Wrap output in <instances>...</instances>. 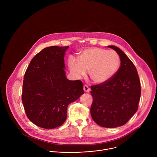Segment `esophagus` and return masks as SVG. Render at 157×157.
Returning a JSON list of instances; mask_svg holds the SVG:
<instances>
[{
	"instance_id": "esophagus-1",
	"label": "esophagus",
	"mask_w": 157,
	"mask_h": 157,
	"mask_svg": "<svg viewBox=\"0 0 157 157\" xmlns=\"http://www.w3.org/2000/svg\"><path fill=\"white\" fill-rule=\"evenodd\" d=\"M83 89H84V91H85V92H86V93H88V92H89L90 91V88H89L87 86H86V85H84V86H83Z\"/></svg>"
}]
</instances>
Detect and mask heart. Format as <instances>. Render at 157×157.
Here are the masks:
<instances>
[{"instance_id": "heart-1", "label": "heart", "mask_w": 157, "mask_h": 157, "mask_svg": "<svg viewBox=\"0 0 157 157\" xmlns=\"http://www.w3.org/2000/svg\"><path fill=\"white\" fill-rule=\"evenodd\" d=\"M68 64L71 72L76 78L85 76L86 71H89V76L94 82L103 84L116 74L121 60L114 51L93 47L81 51L79 61L70 58Z\"/></svg>"}]
</instances>
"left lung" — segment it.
Here are the masks:
<instances>
[{"label": "left lung", "mask_w": 157, "mask_h": 157, "mask_svg": "<svg viewBox=\"0 0 157 157\" xmlns=\"http://www.w3.org/2000/svg\"><path fill=\"white\" fill-rule=\"evenodd\" d=\"M108 47L118 53L121 66L109 81L91 86V114L99 125L115 128L125 124L137 112L141 87L137 69L132 61L119 48Z\"/></svg>", "instance_id": "obj_1"}]
</instances>
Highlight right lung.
<instances>
[{
  "mask_svg": "<svg viewBox=\"0 0 157 157\" xmlns=\"http://www.w3.org/2000/svg\"><path fill=\"white\" fill-rule=\"evenodd\" d=\"M68 48H44L31 60L24 75L21 101L25 112L32 122L43 128L61 125L68 105L84 94L80 80L66 77L64 56Z\"/></svg>",
  "mask_w": 157,
  "mask_h": 157,
  "instance_id": "obj_1",
  "label": "right lung"
}]
</instances>
